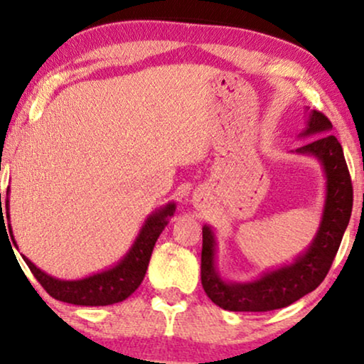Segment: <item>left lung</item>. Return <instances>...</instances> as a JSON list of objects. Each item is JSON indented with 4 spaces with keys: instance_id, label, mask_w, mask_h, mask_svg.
Returning a JSON list of instances; mask_svg holds the SVG:
<instances>
[{
    "instance_id": "1",
    "label": "left lung",
    "mask_w": 364,
    "mask_h": 364,
    "mask_svg": "<svg viewBox=\"0 0 364 364\" xmlns=\"http://www.w3.org/2000/svg\"><path fill=\"white\" fill-rule=\"evenodd\" d=\"M331 122L321 112L306 109V126L298 137L314 139L291 152L313 157L320 164L325 177V202L311 242L291 262L270 268L252 280L232 282L217 267L215 230L208 223L202 227V285L207 296L223 310H278L300 300L325 280L350 223L353 208L350 172L341 144L331 136Z\"/></svg>"
}]
</instances>
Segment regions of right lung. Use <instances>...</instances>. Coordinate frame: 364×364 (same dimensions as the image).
I'll return each instance as SVG.
<instances>
[{
    "instance_id": "right-lung-1",
    "label": "right lung",
    "mask_w": 364,
    "mask_h": 364,
    "mask_svg": "<svg viewBox=\"0 0 364 364\" xmlns=\"http://www.w3.org/2000/svg\"><path fill=\"white\" fill-rule=\"evenodd\" d=\"M176 202L172 200L149 213L142 223L141 230L137 233L136 240L132 242V245L126 252V255L117 263H114L112 267L97 273H92V275L76 278V280H63V278L48 275L46 272L38 268L24 255L23 260L26 262L29 270L33 272V275L41 283L44 290L59 301L82 306L114 305V303L124 301L126 298L131 296L142 283L149 267V260H151L154 245H156L157 238L164 228L167 227L168 220L176 213ZM4 220L8 222L9 233H11L9 237H11V240H14L11 223H9V188L6 200V217H3V227Z\"/></svg>"
}]
</instances>
